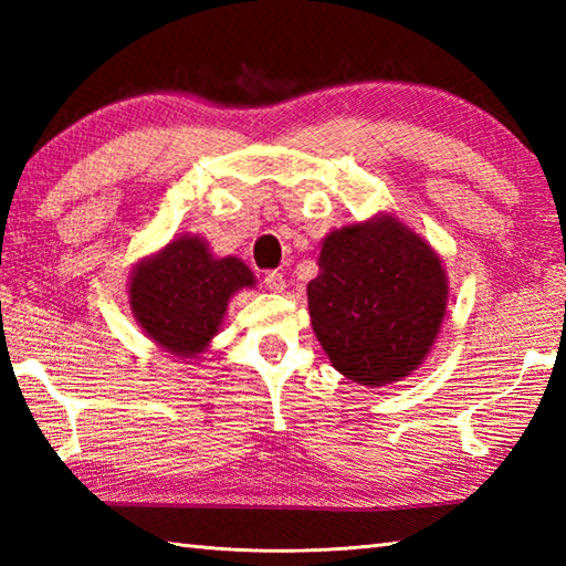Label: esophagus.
<instances>
[{"label":"esophagus","instance_id":"1","mask_svg":"<svg viewBox=\"0 0 566 566\" xmlns=\"http://www.w3.org/2000/svg\"><path fill=\"white\" fill-rule=\"evenodd\" d=\"M262 282H264V286H268L270 292H282L284 286H286V280H284V274L280 272V270H268L262 274Z\"/></svg>","mask_w":566,"mask_h":566}]
</instances>
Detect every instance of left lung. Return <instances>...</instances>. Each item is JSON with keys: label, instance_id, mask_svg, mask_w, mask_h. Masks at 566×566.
Here are the masks:
<instances>
[{"label": "left lung", "instance_id": "8db88e82", "mask_svg": "<svg viewBox=\"0 0 566 566\" xmlns=\"http://www.w3.org/2000/svg\"><path fill=\"white\" fill-rule=\"evenodd\" d=\"M308 282V314L333 367L381 387L408 377L440 331L448 282L440 258L391 216L333 231Z\"/></svg>", "mask_w": 566, "mask_h": 566}]
</instances>
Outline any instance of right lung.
<instances>
[{
    "label": "right lung",
    "instance_id": "add662e5",
    "mask_svg": "<svg viewBox=\"0 0 566 566\" xmlns=\"http://www.w3.org/2000/svg\"><path fill=\"white\" fill-rule=\"evenodd\" d=\"M238 258L216 260L201 238H177L130 276V306L150 338L179 357L199 355L219 333L228 298L252 286Z\"/></svg>",
    "mask_w": 566,
    "mask_h": 566
}]
</instances>
